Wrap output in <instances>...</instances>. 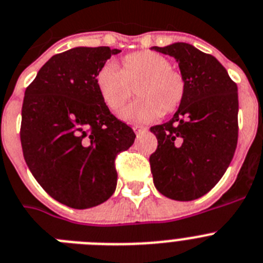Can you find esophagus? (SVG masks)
I'll return each mask as SVG.
<instances>
[{
  "label": "esophagus",
  "instance_id": "1",
  "mask_svg": "<svg viewBox=\"0 0 263 263\" xmlns=\"http://www.w3.org/2000/svg\"><path fill=\"white\" fill-rule=\"evenodd\" d=\"M133 132L137 134V136H138V134H141V133H145V132H146V129L142 126H133Z\"/></svg>",
  "mask_w": 263,
  "mask_h": 263
}]
</instances>
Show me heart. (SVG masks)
<instances>
[{"label": "heart", "instance_id": "heart-1", "mask_svg": "<svg viewBox=\"0 0 263 263\" xmlns=\"http://www.w3.org/2000/svg\"><path fill=\"white\" fill-rule=\"evenodd\" d=\"M96 85L107 107L118 111L125 106L138 85V100L120 114L129 123H150L172 113L185 98V80L173 70L166 57L156 51H137L123 58L122 70L106 62L96 76Z\"/></svg>", "mask_w": 263, "mask_h": 263}]
</instances>
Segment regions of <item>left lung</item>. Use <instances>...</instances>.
I'll use <instances>...</instances> for the list:
<instances>
[{"instance_id": "1", "label": "left lung", "mask_w": 263, "mask_h": 263, "mask_svg": "<svg viewBox=\"0 0 263 263\" xmlns=\"http://www.w3.org/2000/svg\"><path fill=\"white\" fill-rule=\"evenodd\" d=\"M153 50L178 62L185 98L169 122L150 127L154 186L176 201L205 196L228 170L238 141V89L215 57L186 42Z\"/></svg>"}]
</instances>
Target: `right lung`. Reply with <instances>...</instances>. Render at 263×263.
I'll list each match as a JSON object with an SVG mask.
<instances>
[{"label":"right lung","instance_id":"1","mask_svg":"<svg viewBox=\"0 0 263 263\" xmlns=\"http://www.w3.org/2000/svg\"><path fill=\"white\" fill-rule=\"evenodd\" d=\"M120 51L77 46L53 55L25 90L24 158L42 189L69 208H93L113 196L114 159L136 140L96 85L98 70Z\"/></svg>","mask_w":263,"mask_h":263}]
</instances>
